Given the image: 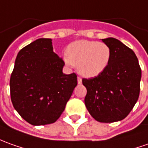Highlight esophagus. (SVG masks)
Masks as SVG:
<instances>
[{
    "instance_id": "obj_1",
    "label": "esophagus",
    "mask_w": 148,
    "mask_h": 148,
    "mask_svg": "<svg viewBox=\"0 0 148 148\" xmlns=\"http://www.w3.org/2000/svg\"><path fill=\"white\" fill-rule=\"evenodd\" d=\"M78 84H82V78L80 77H78Z\"/></svg>"
}]
</instances>
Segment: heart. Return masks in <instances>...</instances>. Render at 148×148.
<instances>
[{
    "label": "heart",
    "mask_w": 148,
    "mask_h": 148,
    "mask_svg": "<svg viewBox=\"0 0 148 148\" xmlns=\"http://www.w3.org/2000/svg\"><path fill=\"white\" fill-rule=\"evenodd\" d=\"M111 50L104 43L78 40L68 46L64 61L68 66H77L79 74L85 78H94L108 66Z\"/></svg>",
    "instance_id": "heart-1"
}]
</instances>
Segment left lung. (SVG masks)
I'll return each mask as SVG.
<instances>
[{
  "label": "left lung",
  "mask_w": 148,
  "mask_h": 148,
  "mask_svg": "<svg viewBox=\"0 0 148 148\" xmlns=\"http://www.w3.org/2000/svg\"><path fill=\"white\" fill-rule=\"evenodd\" d=\"M102 41L110 48L111 59L98 76L82 79L87 88L84 101L95 120L111 123L123 120L137 102L142 72L132 49L112 37Z\"/></svg>",
  "instance_id": "obj_1"
}]
</instances>
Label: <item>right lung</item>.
Segmentation results:
<instances>
[{
  "label": "right lung",
  "mask_w": 148,
  "mask_h": 148,
  "mask_svg": "<svg viewBox=\"0 0 148 148\" xmlns=\"http://www.w3.org/2000/svg\"><path fill=\"white\" fill-rule=\"evenodd\" d=\"M64 66L52 39H38L18 52L10 82L11 101L28 123L52 124L65 110L78 82L74 73L63 74Z\"/></svg>",
  "instance_id": "obj_1"
}]
</instances>
